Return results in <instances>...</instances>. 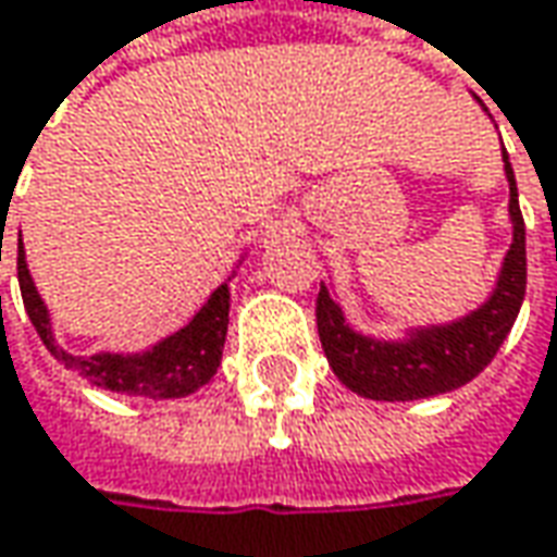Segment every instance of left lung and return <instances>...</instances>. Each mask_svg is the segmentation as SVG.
<instances>
[{
  "label": "left lung",
  "mask_w": 557,
  "mask_h": 557,
  "mask_svg": "<svg viewBox=\"0 0 557 557\" xmlns=\"http://www.w3.org/2000/svg\"><path fill=\"white\" fill-rule=\"evenodd\" d=\"M483 108V101L478 98ZM486 111V108H483ZM505 183H508V220L511 245L505 250L496 285L481 307L453 322L409 325L403 337H374L356 332L341 307L334 285L322 282L315 300V322L322 350L341 384L354 394L381 403H409L449 394L493 362L511 332L527 290V238L524 216L518 203V183L503 148Z\"/></svg>",
  "instance_id": "obj_1"
}]
</instances>
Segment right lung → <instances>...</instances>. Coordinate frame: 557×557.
Wrapping results in <instances>:
<instances>
[{
    "mask_svg": "<svg viewBox=\"0 0 557 557\" xmlns=\"http://www.w3.org/2000/svg\"><path fill=\"white\" fill-rule=\"evenodd\" d=\"M242 260H245V253H242ZM242 260H238V267H242ZM232 275L207 297V304L188 319V325L161 337L148 350H141V354H108L104 350V354L92 356H74L54 341L52 315H49L46 300L39 297V290L33 285L24 242L17 238L21 297H24L27 315H30L36 334L42 337L46 350L64 369L79 374L83 381L96 384L101 391H114V394L123 396L180 399V396L195 394V391H201L203 384L213 381V374L220 369V359H223L225 332H228V307H232L228 282H232Z\"/></svg>",
    "mask_w": 557,
    "mask_h": 557,
    "instance_id": "1",
    "label": "right lung"
}]
</instances>
